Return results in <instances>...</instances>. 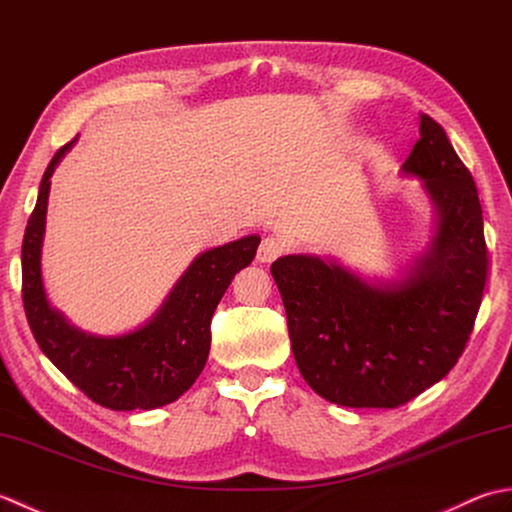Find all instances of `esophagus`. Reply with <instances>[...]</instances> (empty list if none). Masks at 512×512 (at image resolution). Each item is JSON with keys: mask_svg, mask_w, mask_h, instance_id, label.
<instances>
[{"mask_svg": "<svg viewBox=\"0 0 512 512\" xmlns=\"http://www.w3.org/2000/svg\"><path fill=\"white\" fill-rule=\"evenodd\" d=\"M281 253H284V242H281L279 237L268 235L262 239V244H259V248H257V259L262 264H270V262H275Z\"/></svg>", "mask_w": 512, "mask_h": 512, "instance_id": "1", "label": "esophagus"}]
</instances>
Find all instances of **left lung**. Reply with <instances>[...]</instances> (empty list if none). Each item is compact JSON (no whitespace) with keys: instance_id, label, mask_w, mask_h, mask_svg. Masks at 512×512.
Returning <instances> with one entry per match:
<instances>
[{"instance_id":"left-lung-1","label":"left lung","mask_w":512,"mask_h":512,"mask_svg":"<svg viewBox=\"0 0 512 512\" xmlns=\"http://www.w3.org/2000/svg\"><path fill=\"white\" fill-rule=\"evenodd\" d=\"M438 206L429 255L398 284L369 286L334 262L288 255L270 266L306 383L343 407L396 409L447 376L473 332L488 279L482 204L442 125L420 116L402 165Z\"/></svg>"}]
</instances>
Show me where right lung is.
<instances>
[{
  "label": "right lung",
  "instance_id": "right-lung-1",
  "mask_svg": "<svg viewBox=\"0 0 512 512\" xmlns=\"http://www.w3.org/2000/svg\"><path fill=\"white\" fill-rule=\"evenodd\" d=\"M74 140L52 156L21 244V299L32 336L59 372L96 405L114 411L156 409L178 400L204 369L211 350V319L235 273L253 262L257 235L206 250L165 306L143 328L123 336L79 332L50 308L41 284V239L50 176Z\"/></svg>",
  "mask_w": 512,
  "mask_h": 512
}]
</instances>
